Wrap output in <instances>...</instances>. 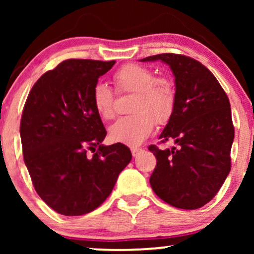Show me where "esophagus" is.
Masks as SVG:
<instances>
[{"label":"esophagus","mask_w":254,"mask_h":254,"mask_svg":"<svg viewBox=\"0 0 254 254\" xmlns=\"http://www.w3.org/2000/svg\"><path fill=\"white\" fill-rule=\"evenodd\" d=\"M141 151H142L141 148H136V147L131 148V154H132V156H137Z\"/></svg>","instance_id":"34e87169"}]
</instances>
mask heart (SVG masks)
Listing matches in <instances>:
<instances>
[{
    "label": "heart",
    "instance_id": "obj_1",
    "mask_svg": "<svg viewBox=\"0 0 254 254\" xmlns=\"http://www.w3.org/2000/svg\"><path fill=\"white\" fill-rule=\"evenodd\" d=\"M119 93H133L130 111L132 115L118 118L109 129L110 139L117 143L138 145L150 135L155 122L166 124L176 109V88L172 81L156 77L154 71L141 64H125L113 75ZM112 89L99 81L92 90V103L103 119L115 115Z\"/></svg>",
    "mask_w": 254,
    "mask_h": 254
}]
</instances>
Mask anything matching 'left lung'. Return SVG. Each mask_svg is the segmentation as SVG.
I'll return each instance as SVG.
<instances>
[{
  "instance_id": "8db88e82",
  "label": "left lung",
  "mask_w": 254,
  "mask_h": 254,
  "mask_svg": "<svg viewBox=\"0 0 254 254\" xmlns=\"http://www.w3.org/2000/svg\"><path fill=\"white\" fill-rule=\"evenodd\" d=\"M162 61L176 77V109L159 138L176 147L149 145L156 167L149 183L172 206L193 210L210 202L230 172L234 141L229 99L216 77L193 58L177 54L145 57Z\"/></svg>"
}]
</instances>
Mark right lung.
<instances>
[{
  "mask_svg": "<svg viewBox=\"0 0 254 254\" xmlns=\"http://www.w3.org/2000/svg\"><path fill=\"white\" fill-rule=\"evenodd\" d=\"M115 63L63 61L42 75L25 103V165L37 193L61 215L80 216L101 205L132 157L123 143L101 144L106 130L92 103L93 87Z\"/></svg>",
  "mask_w": 254,
  "mask_h": 254,
  "instance_id": "add662e5",
  "label": "right lung"
}]
</instances>
